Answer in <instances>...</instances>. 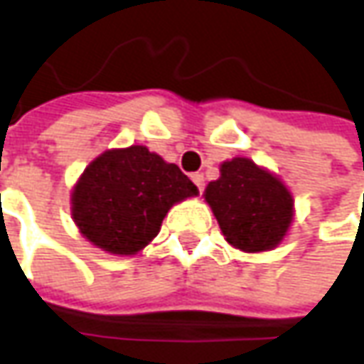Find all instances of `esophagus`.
Here are the masks:
<instances>
[{"label":"esophagus","instance_id":"34e87169","mask_svg":"<svg viewBox=\"0 0 364 364\" xmlns=\"http://www.w3.org/2000/svg\"><path fill=\"white\" fill-rule=\"evenodd\" d=\"M191 179L197 185L199 193H203V189H205V177H203V173H195V175H191Z\"/></svg>","mask_w":364,"mask_h":364}]
</instances>
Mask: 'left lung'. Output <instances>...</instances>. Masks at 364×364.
<instances>
[{
  "instance_id": "1",
  "label": "left lung",
  "mask_w": 364,
  "mask_h": 364,
  "mask_svg": "<svg viewBox=\"0 0 364 364\" xmlns=\"http://www.w3.org/2000/svg\"><path fill=\"white\" fill-rule=\"evenodd\" d=\"M225 241L243 253L271 251L285 239L295 199L275 173L247 157L221 163V177L203 193Z\"/></svg>"
}]
</instances>
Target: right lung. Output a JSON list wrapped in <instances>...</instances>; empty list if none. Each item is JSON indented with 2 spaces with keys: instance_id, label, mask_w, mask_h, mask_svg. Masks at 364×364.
Masks as SVG:
<instances>
[{
  "instance_id": "obj_1",
  "label": "right lung",
  "mask_w": 364,
  "mask_h": 364,
  "mask_svg": "<svg viewBox=\"0 0 364 364\" xmlns=\"http://www.w3.org/2000/svg\"><path fill=\"white\" fill-rule=\"evenodd\" d=\"M197 193L175 163L143 145L107 149L89 163L75 183L71 217L89 243L127 257L157 237L175 203Z\"/></svg>"
}]
</instances>
